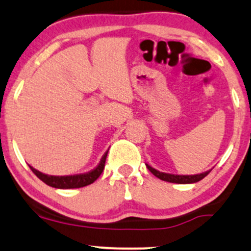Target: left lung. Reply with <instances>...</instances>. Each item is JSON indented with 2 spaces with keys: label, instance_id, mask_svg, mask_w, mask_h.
I'll return each mask as SVG.
<instances>
[{
  "label": "left lung",
  "instance_id": "obj_1",
  "mask_svg": "<svg viewBox=\"0 0 251 251\" xmlns=\"http://www.w3.org/2000/svg\"><path fill=\"white\" fill-rule=\"evenodd\" d=\"M147 168L149 169V171L152 173L153 176H156L157 178H159L160 180L169 181V182H176V184H192V182L200 181L201 179H203L208 175L209 171H206L203 173H200V175H194V176H177V175H169V173H163L157 171L151 168V166L147 165Z\"/></svg>",
  "mask_w": 251,
  "mask_h": 251
}]
</instances>
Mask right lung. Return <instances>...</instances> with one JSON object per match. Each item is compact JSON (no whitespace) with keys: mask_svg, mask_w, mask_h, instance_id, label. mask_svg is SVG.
Listing matches in <instances>:
<instances>
[{"mask_svg":"<svg viewBox=\"0 0 251 251\" xmlns=\"http://www.w3.org/2000/svg\"><path fill=\"white\" fill-rule=\"evenodd\" d=\"M108 151L104 152L103 156L99 163V165L92 171L87 173H83V175H75V176H49L45 173H42L37 171L36 169H33L32 166H30L31 171L38 177L43 182H45L46 185L51 187L55 188H79L87 186L89 184H93L97 179L100 177V175L104 169V163H106Z\"/></svg>","mask_w":251,"mask_h":251,"instance_id":"obj_1","label":"right lung"}]
</instances>
